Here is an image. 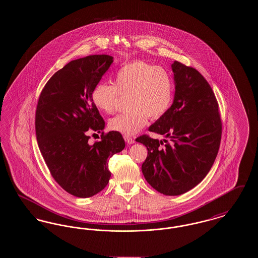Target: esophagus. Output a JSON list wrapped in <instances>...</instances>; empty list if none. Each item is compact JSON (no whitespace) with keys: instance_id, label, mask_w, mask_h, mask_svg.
Returning a JSON list of instances; mask_svg holds the SVG:
<instances>
[{"instance_id":"obj_1","label":"esophagus","mask_w":258,"mask_h":258,"mask_svg":"<svg viewBox=\"0 0 258 258\" xmlns=\"http://www.w3.org/2000/svg\"><path fill=\"white\" fill-rule=\"evenodd\" d=\"M123 138H124V140L126 141V143H127V144H134V143H135V138H133V137L128 136V135H124V136H123Z\"/></svg>"}]
</instances>
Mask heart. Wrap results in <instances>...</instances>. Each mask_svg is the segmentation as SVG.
Listing matches in <instances>:
<instances>
[{"mask_svg":"<svg viewBox=\"0 0 258 258\" xmlns=\"http://www.w3.org/2000/svg\"><path fill=\"white\" fill-rule=\"evenodd\" d=\"M120 95H128L130 109L111 118L109 127L123 135H135L144 127L148 117L160 119L169 109L173 98L171 77L161 67L132 61L116 73L114 85L99 82L94 87L91 98L98 109L110 114L116 110Z\"/></svg>","mask_w":258,"mask_h":258,"instance_id":"heart-1","label":"heart"}]
</instances>
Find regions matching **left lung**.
Returning <instances> with one entry per match:
<instances>
[{
  "label": "left lung",
  "mask_w": 258,
  "mask_h": 258,
  "mask_svg": "<svg viewBox=\"0 0 258 258\" xmlns=\"http://www.w3.org/2000/svg\"><path fill=\"white\" fill-rule=\"evenodd\" d=\"M175 95L170 108L149 127L163 140L141 135L147 147L142 173L164 196H180L199 184L217 158L221 138L219 104L207 80L194 68L175 61Z\"/></svg>",
  "instance_id": "obj_1"
}]
</instances>
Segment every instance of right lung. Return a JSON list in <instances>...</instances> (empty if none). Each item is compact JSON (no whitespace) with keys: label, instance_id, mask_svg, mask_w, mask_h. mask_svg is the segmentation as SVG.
<instances>
[{"label":"right lung","instance_id":"add662e5","mask_svg":"<svg viewBox=\"0 0 258 258\" xmlns=\"http://www.w3.org/2000/svg\"><path fill=\"white\" fill-rule=\"evenodd\" d=\"M113 62L109 55L70 61L45 84L36 111L37 144L54 180L67 192L86 198L108 184V160L125 146L118 132L103 134L105 123L92 101V91ZM90 130L100 142L87 143Z\"/></svg>","mask_w":258,"mask_h":258}]
</instances>
